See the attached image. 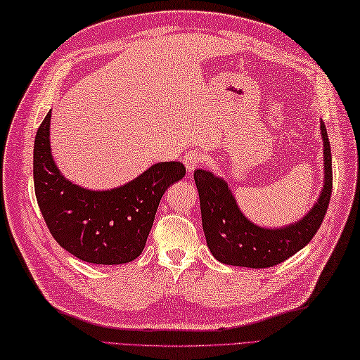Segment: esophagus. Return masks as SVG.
<instances>
[{
    "mask_svg": "<svg viewBox=\"0 0 360 360\" xmlns=\"http://www.w3.org/2000/svg\"><path fill=\"white\" fill-rule=\"evenodd\" d=\"M182 162H184L187 172L192 173L195 168H198L204 162V156L201 155L200 151L190 150V151L186 153V156H184V159H182Z\"/></svg>",
    "mask_w": 360,
    "mask_h": 360,
    "instance_id": "1",
    "label": "esophagus"
}]
</instances>
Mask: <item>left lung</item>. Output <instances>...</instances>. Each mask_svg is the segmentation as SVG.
Returning a JSON list of instances; mask_svg holds the SVG:
<instances>
[{
  "label": "left lung",
  "mask_w": 360,
  "mask_h": 360,
  "mask_svg": "<svg viewBox=\"0 0 360 360\" xmlns=\"http://www.w3.org/2000/svg\"><path fill=\"white\" fill-rule=\"evenodd\" d=\"M323 139V188L317 202L297 223L278 229H266L243 215L235 196L223 178L207 170H198L193 178L200 193L205 241L218 262L231 266L263 269L283 263L312 240L322 226L330 205L333 188V160L328 133L320 120Z\"/></svg>",
  "instance_id": "8db88e82"
}]
</instances>
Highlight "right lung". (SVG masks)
Returning <instances> with one entry per match:
<instances>
[{
	"label": "right lung",
	"instance_id": "obj_1",
	"mask_svg": "<svg viewBox=\"0 0 360 360\" xmlns=\"http://www.w3.org/2000/svg\"><path fill=\"white\" fill-rule=\"evenodd\" d=\"M51 111L35 136L38 207L56 241L86 263L124 264L142 254L160 198L186 176L181 162H159L125 186L88 190L60 173L49 143Z\"/></svg>",
	"mask_w": 360,
	"mask_h": 360
}]
</instances>
